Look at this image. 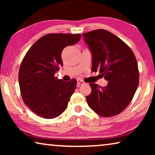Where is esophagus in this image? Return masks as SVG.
Returning a JSON list of instances; mask_svg holds the SVG:
<instances>
[{
  "label": "esophagus",
  "instance_id": "1",
  "mask_svg": "<svg viewBox=\"0 0 155 155\" xmlns=\"http://www.w3.org/2000/svg\"><path fill=\"white\" fill-rule=\"evenodd\" d=\"M85 83V82L83 80L81 79H77V86H80L81 85H83V84Z\"/></svg>",
  "mask_w": 155,
  "mask_h": 155
}]
</instances>
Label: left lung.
I'll return each mask as SVG.
<instances>
[{
  "label": "left lung",
  "mask_w": 155,
  "mask_h": 155,
  "mask_svg": "<svg viewBox=\"0 0 155 155\" xmlns=\"http://www.w3.org/2000/svg\"><path fill=\"white\" fill-rule=\"evenodd\" d=\"M92 54L91 70L108 81L105 87L90 83L86 96L89 107L103 117L119 114L130 104L139 84L138 65L132 50L108 31L97 29L83 34Z\"/></svg>",
  "instance_id": "left-lung-1"
}]
</instances>
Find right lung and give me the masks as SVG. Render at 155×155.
Listing matches in <instances>:
<instances>
[{
  "instance_id": "1",
  "label": "right lung",
  "mask_w": 155,
  "mask_h": 155,
  "mask_svg": "<svg viewBox=\"0 0 155 155\" xmlns=\"http://www.w3.org/2000/svg\"><path fill=\"white\" fill-rule=\"evenodd\" d=\"M80 34L50 33L34 43L21 63L18 81L21 96L31 111L46 119L59 116L68 107L77 81L57 79L61 52L81 39Z\"/></svg>"
}]
</instances>
